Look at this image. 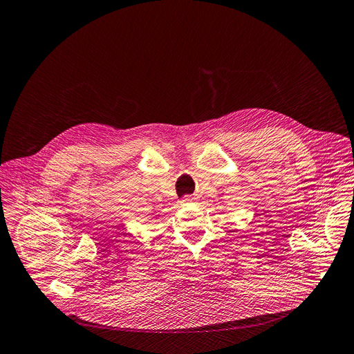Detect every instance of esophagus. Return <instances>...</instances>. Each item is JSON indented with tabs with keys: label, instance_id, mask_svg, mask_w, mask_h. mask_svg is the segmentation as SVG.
<instances>
[{
	"label": "esophagus",
	"instance_id": "obj_1",
	"mask_svg": "<svg viewBox=\"0 0 354 354\" xmlns=\"http://www.w3.org/2000/svg\"><path fill=\"white\" fill-rule=\"evenodd\" d=\"M180 202H182V203H185V205H186V203H189V202H192V199H191V198H189V196H185V198H183V199H182V201H180Z\"/></svg>",
	"mask_w": 354,
	"mask_h": 354
}]
</instances>
